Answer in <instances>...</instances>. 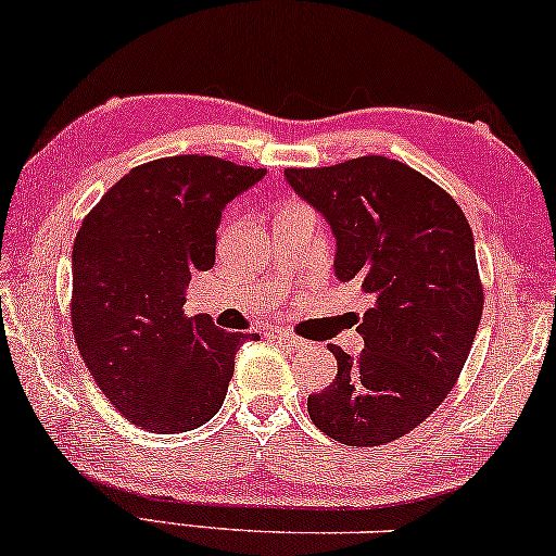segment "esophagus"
I'll return each instance as SVG.
<instances>
[{
    "label": "esophagus",
    "mask_w": 556,
    "mask_h": 556,
    "mask_svg": "<svg viewBox=\"0 0 556 556\" xmlns=\"http://www.w3.org/2000/svg\"><path fill=\"white\" fill-rule=\"evenodd\" d=\"M268 338H270V340H278V343H283V345L293 348V350H303V348H307V343H305L303 338H298L295 332L283 330V328H270V330H268Z\"/></svg>",
    "instance_id": "esophagus-1"
}]
</instances>
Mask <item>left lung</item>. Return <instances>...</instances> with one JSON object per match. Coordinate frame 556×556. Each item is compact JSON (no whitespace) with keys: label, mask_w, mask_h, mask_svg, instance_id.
<instances>
[{"label":"left lung","mask_w":556,"mask_h":556,"mask_svg":"<svg viewBox=\"0 0 556 556\" xmlns=\"http://www.w3.org/2000/svg\"><path fill=\"white\" fill-rule=\"evenodd\" d=\"M286 181L336 236V278L372 295L357 332L365 348L338 361L332 386L307 397L328 438L378 447L442 405L482 320L475 238L450 193L386 156L288 168Z\"/></svg>","instance_id":"left-lung-1"}]
</instances>
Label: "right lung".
Listing matches in <instances>:
<instances>
[{"label":"right lung","instance_id":"obj_1","mask_svg":"<svg viewBox=\"0 0 556 556\" xmlns=\"http://www.w3.org/2000/svg\"><path fill=\"white\" fill-rule=\"evenodd\" d=\"M266 168L170 156L111 186L76 233L72 326L101 392L141 430L206 425L224 405L233 357L258 332H226L184 313L195 270L216 263L220 213Z\"/></svg>","mask_w":556,"mask_h":556}]
</instances>
